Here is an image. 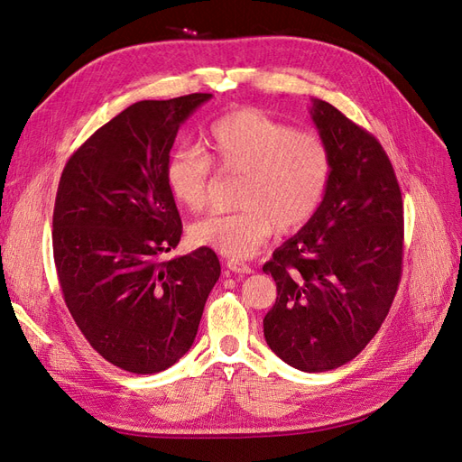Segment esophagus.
Wrapping results in <instances>:
<instances>
[{"label": "esophagus", "mask_w": 462, "mask_h": 462, "mask_svg": "<svg viewBox=\"0 0 462 462\" xmlns=\"http://www.w3.org/2000/svg\"><path fill=\"white\" fill-rule=\"evenodd\" d=\"M227 268L235 273H250V272H253V268H250L248 263H245L241 260H235V258L227 260Z\"/></svg>", "instance_id": "obj_1"}]
</instances>
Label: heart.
Segmentation results:
<instances>
[{"mask_svg": "<svg viewBox=\"0 0 462 462\" xmlns=\"http://www.w3.org/2000/svg\"><path fill=\"white\" fill-rule=\"evenodd\" d=\"M208 153L179 148L165 163V183L190 212L204 208L214 165L243 173L231 214H209L190 226L194 245L229 258H246L270 239L309 223L324 202L333 173L328 143L318 133L297 131L256 107L229 111L206 134Z\"/></svg>", "mask_w": 462, "mask_h": 462, "instance_id": "b5f03b06", "label": "heart"}]
</instances>
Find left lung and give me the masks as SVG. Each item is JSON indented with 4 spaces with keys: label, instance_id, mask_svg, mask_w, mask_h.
Listing matches in <instances>:
<instances>
[{
    "label": "left lung",
    "instance_id": "obj_1",
    "mask_svg": "<svg viewBox=\"0 0 462 462\" xmlns=\"http://www.w3.org/2000/svg\"><path fill=\"white\" fill-rule=\"evenodd\" d=\"M333 173L314 217L263 263L277 285L263 337L289 366L328 372L360 355L402 273V199L383 146L337 107L314 100Z\"/></svg>",
    "mask_w": 462,
    "mask_h": 462
}]
</instances>
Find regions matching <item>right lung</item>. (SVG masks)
<instances>
[{
  "instance_id": "1",
  "label": "right lung",
  "mask_w": 462,
  "mask_h": 462,
  "mask_svg": "<svg viewBox=\"0 0 462 462\" xmlns=\"http://www.w3.org/2000/svg\"><path fill=\"white\" fill-rule=\"evenodd\" d=\"M212 94L143 100L107 121L63 167L53 260L94 351L133 374L173 366L197 337L221 265L212 248L163 260L183 233L165 183L179 127Z\"/></svg>"
}]
</instances>
